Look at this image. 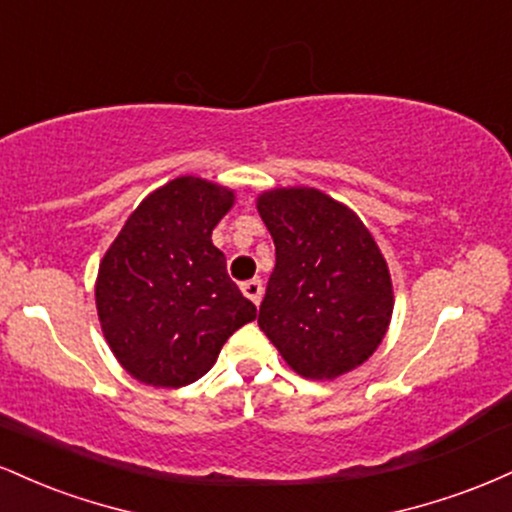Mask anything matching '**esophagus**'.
Returning a JSON list of instances; mask_svg holds the SVG:
<instances>
[{"instance_id": "1", "label": "esophagus", "mask_w": 512, "mask_h": 512, "mask_svg": "<svg viewBox=\"0 0 512 512\" xmlns=\"http://www.w3.org/2000/svg\"><path fill=\"white\" fill-rule=\"evenodd\" d=\"M240 289H243V293H245V296L250 298L252 303L260 305V301H262V293H264L262 279H250V281H243V284H240Z\"/></svg>"}]
</instances>
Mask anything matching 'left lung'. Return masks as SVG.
<instances>
[{
	"label": "left lung",
	"mask_w": 512,
	"mask_h": 512,
	"mask_svg": "<svg viewBox=\"0 0 512 512\" xmlns=\"http://www.w3.org/2000/svg\"><path fill=\"white\" fill-rule=\"evenodd\" d=\"M276 248L257 325L310 380H334L373 356L390 325V269L363 221L315 187L257 197Z\"/></svg>",
	"instance_id": "obj_1"
}]
</instances>
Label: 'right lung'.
<instances>
[{
    "mask_svg": "<svg viewBox=\"0 0 512 512\" xmlns=\"http://www.w3.org/2000/svg\"><path fill=\"white\" fill-rule=\"evenodd\" d=\"M236 195L182 175L132 211L98 267L105 342L139 383L182 387L202 378L257 308L231 281L211 243Z\"/></svg>",
    "mask_w": 512,
    "mask_h": 512,
    "instance_id": "obj_1",
    "label": "right lung"
}]
</instances>
